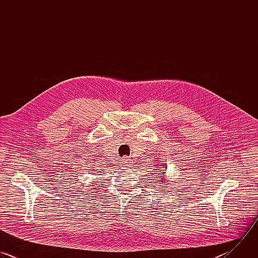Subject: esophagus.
<instances>
[{
    "label": "esophagus",
    "mask_w": 258,
    "mask_h": 258,
    "mask_svg": "<svg viewBox=\"0 0 258 258\" xmlns=\"http://www.w3.org/2000/svg\"><path fill=\"white\" fill-rule=\"evenodd\" d=\"M120 164L121 166H124V167H130L132 164H133V161L132 159H130L128 157H123L121 160H120Z\"/></svg>",
    "instance_id": "obj_1"
}]
</instances>
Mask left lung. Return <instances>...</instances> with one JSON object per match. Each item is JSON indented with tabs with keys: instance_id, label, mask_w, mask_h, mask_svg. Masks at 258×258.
Masks as SVG:
<instances>
[{
	"instance_id": "left-lung-1",
	"label": "left lung",
	"mask_w": 258,
	"mask_h": 258,
	"mask_svg": "<svg viewBox=\"0 0 258 258\" xmlns=\"http://www.w3.org/2000/svg\"><path fill=\"white\" fill-rule=\"evenodd\" d=\"M163 173H164V172H163ZM164 176H165V175H164ZM161 181H162V182H164V181H165V180H164V179H163V178H162V179H161Z\"/></svg>"
}]
</instances>
